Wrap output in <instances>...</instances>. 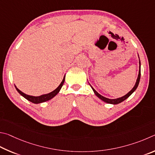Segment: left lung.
<instances>
[{
    "label": "left lung",
    "instance_id": "1",
    "mask_svg": "<svg viewBox=\"0 0 155 155\" xmlns=\"http://www.w3.org/2000/svg\"><path fill=\"white\" fill-rule=\"evenodd\" d=\"M140 76H141V64H140V70H139V74H138L137 79V81H136V83H135V86H134V87L132 88V90H131V91L129 92V93H127V94H125V95H124V96L120 97V98H118V99H110L106 98V97H103L102 95H101V94L97 93V92L95 90H94V89L93 87H92L91 86L92 89H93V90L94 94H95L96 95H97V97H98L100 99H101L102 101H104L105 102V103H107V104H114V105H115V104H120V103H121V102H123V101H124V100H125V99H127L130 95H131V94L133 93H134V92L135 90H136V88H137V86H138V84H139V83H140Z\"/></svg>",
    "mask_w": 155,
    "mask_h": 155
}]
</instances>
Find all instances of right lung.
<instances>
[{
    "label": "right lung",
    "instance_id": "right-lung-1",
    "mask_svg": "<svg viewBox=\"0 0 155 155\" xmlns=\"http://www.w3.org/2000/svg\"><path fill=\"white\" fill-rule=\"evenodd\" d=\"M64 79H65V76L64 77L63 80H62V82L61 83V84H60L58 86V87L57 88H56L54 91L51 92V93H48V94H43V95H41V96H39V97H33V96L28 95V94H24V93H22V92L20 91L17 87H16L15 86V87L16 90H17V91L18 92V93H20L21 96L24 97V98L26 99L27 100H28L29 101L33 103V104H40V103H43V102L47 101H48V100L52 99L54 97H55L56 94L59 93L60 90H61L62 85H63L64 82Z\"/></svg>",
    "mask_w": 155,
    "mask_h": 155
}]
</instances>
